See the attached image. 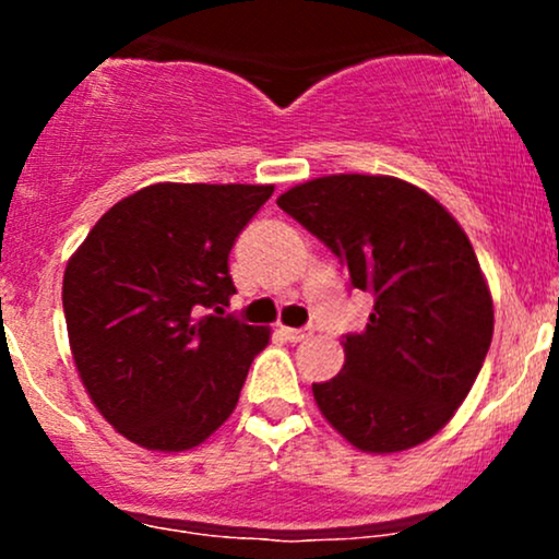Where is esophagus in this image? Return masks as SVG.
Here are the masks:
<instances>
[{
    "label": "esophagus",
    "instance_id": "obj_1",
    "mask_svg": "<svg viewBox=\"0 0 559 559\" xmlns=\"http://www.w3.org/2000/svg\"><path fill=\"white\" fill-rule=\"evenodd\" d=\"M312 333H316L312 329H286V325H281V336L288 338V342H294V344L307 342V338H310Z\"/></svg>",
    "mask_w": 559,
    "mask_h": 559
}]
</instances>
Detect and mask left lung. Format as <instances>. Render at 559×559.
<instances>
[{"label":"left lung","instance_id":"1","mask_svg":"<svg viewBox=\"0 0 559 559\" xmlns=\"http://www.w3.org/2000/svg\"><path fill=\"white\" fill-rule=\"evenodd\" d=\"M278 207L373 294L344 368L312 383L323 418L370 454L402 452L452 420L476 383L493 333L491 292L473 243L431 194L394 176L312 178Z\"/></svg>","mask_w":559,"mask_h":559}]
</instances>
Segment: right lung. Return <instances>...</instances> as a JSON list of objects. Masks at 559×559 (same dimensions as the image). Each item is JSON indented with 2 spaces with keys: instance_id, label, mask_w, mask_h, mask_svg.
<instances>
[{
  "instance_id": "obj_1",
  "label": "right lung",
  "mask_w": 559,
  "mask_h": 559,
  "mask_svg": "<svg viewBox=\"0 0 559 559\" xmlns=\"http://www.w3.org/2000/svg\"><path fill=\"white\" fill-rule=\"evenodd\" d=\"M273 194L249 183H152L96 221L68 260L75 368L133 444L183 452L236 409L271 329L223 316L234 241Z\"/></svg>"
}]
</instances>
